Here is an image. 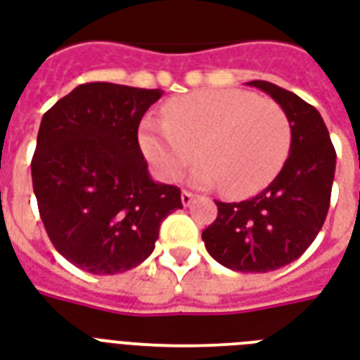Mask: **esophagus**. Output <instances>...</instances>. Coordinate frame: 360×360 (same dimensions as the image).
Here are the masks:
<instances>
[{
	"label": "esophagus",
	"mask_w": 360,
	"mask_h": 360,
	"mask_svg": "<svg viewBox=\"0 0 360 360\" xmlns=\"http://www.w3.org/2000/svg\"><path fill=\"white\" fill-rule=\"evenodd\" d=\"M192 200H194V194L188 191H183L181 192V204L185 205V207H188V205L192 204Z\"/></svg>",
	"instance_id": "esophagus-1"
}]
</instances>
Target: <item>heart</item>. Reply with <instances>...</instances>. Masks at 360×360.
Masks as SVG:
<instances>
[{
  "label": "heart",
  "instance_id": "obj_1",
  "mask_svg": "<svg viewBox=\"0 0 360 360\" xmlns=\"http://www.w3.org/2000/svg\"><path fill=\"white\" fill-rule=\"evenodd\" d=\"M164 120L147 117L139 128L141 153L164 181L192 169V183L224 186L249 196L278 177L289 158L292 130L285 109L240 89H213L169 100Z\"/></svg>",
  "mask_w": 360,
  "mask_h": 360
}]
</instances>
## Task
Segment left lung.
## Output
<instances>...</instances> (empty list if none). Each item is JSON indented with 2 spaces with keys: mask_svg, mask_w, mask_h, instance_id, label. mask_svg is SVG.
<instances>
[{
  "mask_svg": "<svg viewBox=\"0 0 360 360\" xmlns=\"http://www.w3.org/2000/svg\"><path fill=\"white\" fill-rule=\"evenodd\" d=\"M283 107L290 120L289 158L278 177L243 202H215L217 219L202 232L207 253L236 271L266 274L290 264L319 234L333 191L336 150L319 111L268 81H249Z\"/></svg>",
  "mask_w": 360,
  "mask_h": 360,
  "instance_id": "left-lung-1",
  "label": "left lung"
}]
</instances>
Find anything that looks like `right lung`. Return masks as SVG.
<instances>
[{
	"instance_id": "obj_1",
	"label": "right lung",
	"mask_w": 360,
	"mask_h": 360,
	"mask_svg": "<svg viewBox=\"0 0 360 360\" xmlns=\"http://www.w3.org/2000/svg\"><path fill=\"white\" fill-rule=\"evenodd\" d=\"M113 82L79 84L43 115L32 181L41 221L62 257L96 276L136 268L155 251L181 191L156 183L137 143L162 98Z\"/></svg>"
}]
</instances>
